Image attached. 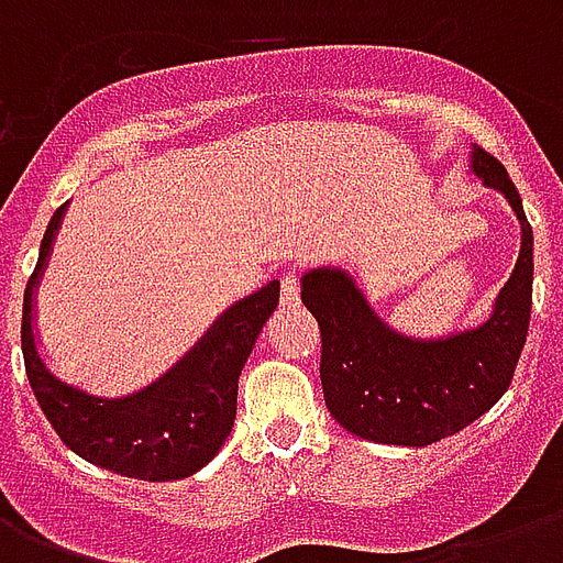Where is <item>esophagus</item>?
<instances>
[{
  "label": "esophagus",
  "instance_id": "obj_1",
  "mask_svg": "<svg viewBox=\"0 0 563 563\" xmlns=\"http://www.w3.org/2000/svg\"><path fill=\"white\" fill-rule=\"evenodd\" d=\"M280 303L286 309H295L300 303V280L295 272H286L280 277Z\"/></svg>",
  "mask_w": 563,
  "mask_h": 563
}]
</instances>
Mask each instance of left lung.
Instances as JSON below:
<instances>
[{
    "label": "left lung",
    "mask_w": 563,
    "mask_h": 563,
    "mask_svg": "<svg viewBox=\"0 0 563 563\" xmlns=\"http://www.w3.org/2000/svg\"><path fill=\"white\" fill-rule=\"evenodd\" d=\"M471 169L506 195L523 233L515 272L485 324L420 342L394 333L342 268L303 274L300 298L321 330L327 409L365 441L435 444L482 418L515 379L532 318V224L497 157L473 145Z\"/></svg>",
    "instance_id": "left-lung-1"
}]
</instances>
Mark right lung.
Wrapping results in <instances>:
<instances>
[{
    "mask_svg": "<svg viewBox=\"0 0 563 563\" xmlns=\"http://www.w3.org/2000/svg\"><path fill=\"white\" fill-rule=\"evenodd\" d=\"M60 219L64 207H57L48 221L37 268L22 298V360L31 391L60 441L84 462L128 479H187L219 453L233 429L239 374L254 351L256 335L280 303V283L272 280L233 303L201 342L145 391L119 400L92 397L48 374L34 344V286Z\"/></svg>",
    "mask_w": 563,
    "mask_h": 563,
    "instance_id": "add662e5",
    "label": "right lung"
}]
</instances>
